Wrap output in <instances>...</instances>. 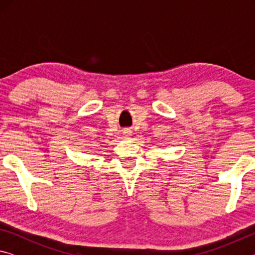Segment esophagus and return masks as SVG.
Segmentation results:
<instances>
[{
  "label": "esophagus",
  "mask_w": 255,
  "mask_h": 255,
  "mask_svg": "<svg viewBox=\"0 0 255 255\" xmlns=\"http://www.w3.org/2000/svg\"><path fill=\"white\" fill-rule=\"evenodd\" d=\"M126 132H128V133H129V131H126Z\"/></svg>",
  "instance_id": "obj_1"
}]
</instances>
